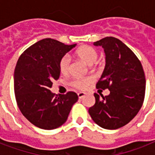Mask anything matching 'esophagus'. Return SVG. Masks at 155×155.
Returning a JSON list of instances; mask_svg holds the SVG:
<instances>
[{
	"mask_svg": "<svg viewBox=\"0 0 155 155\" xmlns=\"http://www.w3.org/2000/svg\"><path fill=\"white\" fill-rule=\"evenodd\" d=\"M84 96H85L84 92H79V93H78V97H79L80 99H82L83 97H84Z\"/></svg>",
	"mask_w": 155,
	"mask_h": 155,
	"instance_id": "esophagus-1",
	"label": "esophagus"
}]
</instances>
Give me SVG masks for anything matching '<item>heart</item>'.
Segmentation results:
<instances>
[{"label": "heart", "instance_id": "heart-1", "mask_svg": "<svg viewBox=\"0 0 155 155\" xmlns=\"http://www.w3.org/2000/svg\"><path fill=\"white\" fill-rule=\"evenodd\" d=\"M75 54L78 58L84 61L88 65H92L97 62L98 58V53L93 47L89 46H83L78 48L75 51ZM58 68L62 74H67L70 68V58L68 55H64L61 58L58 63ZM92 82V78L84 77L76 78L71 82L72 86L79 89H85L87 85Z\"/></svg>", "mask_w": 155, "mask_h": 155}]
</instances>
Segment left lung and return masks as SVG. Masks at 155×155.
Listing matches in <instances>:
<instances>
[{"mask_svg":"<svg viewBox=\"0 0 155 155\" xmlns=\"http://www.w3.org/2000/svg\"><path fill=\"white\" fill-rule=\"evenodd\" d=\"M102 47L105 67L97 88L109 90V95L94 93L96 103L89 108L95 123L106 130H117L130 122L144 101L146 78L142 63L120 40L106 37L93 42Z\"/></svg>","mask_w":155,"mask_h":155,"instance_id":"left-lung-1","label":"left lung"}]
</instances>
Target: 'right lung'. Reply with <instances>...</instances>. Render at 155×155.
Segmentation results:
<instances>
[{
    "label": "right lung",
    "mask_w": 155,
    "mask_h": 155,
    "mask_svg": "<svg viewBox=\"0 0 155 155\" xmlns=\"http://www.w3.org/2000/svg\"><path fill=\"white\" fill-rule=\"evenodd\" d=\"M76 44L65 45L52 38L40 40L19 57L14 70V93L18 108L30 123L54 130L66 122L77 94L55 95L50 90L60 75L58 63Z\"/></svg>",
    "instance_id": "right-lung-1"
}]
</instances>
